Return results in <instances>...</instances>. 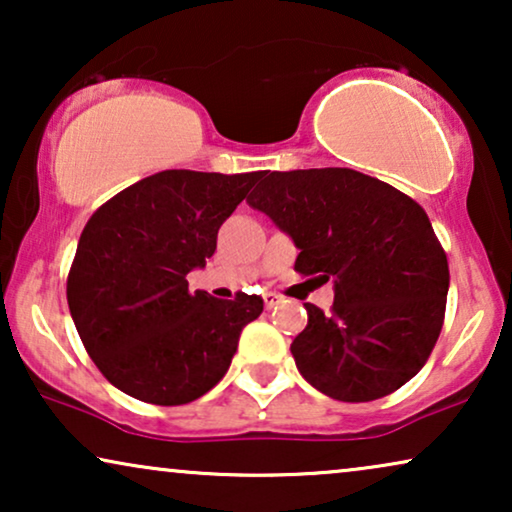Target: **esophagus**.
Returning a JSON list of instances; mask_svg holds the SVG:
<instances>
[{
    "mask_svg": "<svg viewBox=\"0 0 512 512\" xmlns=\"http://www.w3.org/2000/svg\"><path fill=\"white\" fill-rule=\"evenodd\" d=\"M263 303H265V307H275V305H279L282 303V296H277V293H272V291H268V293H263Z\"/></svg>",
    "mask_w": 512,
    "mask_h": 512,
    "instance_id": "34e87169",
    "label": "esophagus"
}]
</instances>
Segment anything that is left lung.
<instances>
[{"instance_id": "obj_1", "label": "left lung", "mask_w": 512, "mask_h": 512, "mask_svg": "<svg viewBox=\"0 0 512 512\" xmlns=\"http://www.w3.org/2000/svg\"><path fill=\"white\" fill-rule=\"evenodd\" d=\"M249 207L300 249L296 272L333 282L331 312L305 303L291 342L300 375L345 403L382 398L429 359L450 268L429 216L384 181L347 167L265 172Z\"/></svg>"}]
</instances>
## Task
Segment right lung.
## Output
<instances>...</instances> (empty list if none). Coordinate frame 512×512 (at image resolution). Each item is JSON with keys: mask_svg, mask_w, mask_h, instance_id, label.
<instances>
[{"mask_svg": "<svg viewBox=\"0 0 512 512\" xmlns=\"http://www.w3.org/2000/svg\"><path fill=\"white\" fill-rule=\"evenodd\" d=\"M261 172L165 170L104 202L83 228L67 303L100 373L137 401L184 405L207 394L237 352L261 296L188 289L221 223Z\"/></svg>", "mask_w": 512, "mask_h": 512, "instance_id": "obj_1", "label": "right lung"}]
</instances>
